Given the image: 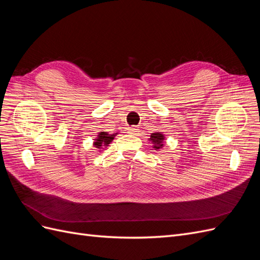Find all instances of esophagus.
I'll return each mask as SVG.
<instances>
[{"mask_svg":"<svg viewBox=\"0 0 260 260\" xmlns=\"http://www.w3.org/2000/svg\"><path fill=\"white\" fill-rule=\"evenodd\" d=\"M138 130L139 129H138L137 125H131V127L128 128V131H129V133H131V135H136L137 132H139Z\"/></svg>","mask_w":260,"mask_h":260,"instance_id":"obj_1","label":"esophagus"}]
</instances>
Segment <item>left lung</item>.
Returning <instances> with one entry per match:
<instances>
[{
  "instance_id": "8db88e82",
  "label": "left lung",
  "mask_w": 260,
  "mask_h": 260,
  "mask_svg": "<svg viewBox=\"0 0 260 260\" xmlns=\"http://www.w3.org/2000/svg\"><path fill=\"white\" fill-rule=\"evenodd\" d=\"M164 136L161 135V133H152V136H151V140L152 142L155 144L154 145V148H159V147H161L164 144H162V141H164Z\"/></svg>"
}]
</instances>
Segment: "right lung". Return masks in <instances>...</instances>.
Instances as JSON below:
<instances>
[{"label": "right lung", "mask_w": 260, "mask_h": 260, "mask_svg": "<svg viewBox=\"0 0 260 260\" xmlns=\"http://www.w3.org/2000/svg\"><path fill=\"white\" fill-rule=\"evenodd\" d=\"M115 136L116 135H108L107 132H101L99 135V138L96 139L95 142H94V145H95L98 148L104 145H108L114 140Z\"/></svg>", "instance_id": "right-lung-1"}]
</instances>
